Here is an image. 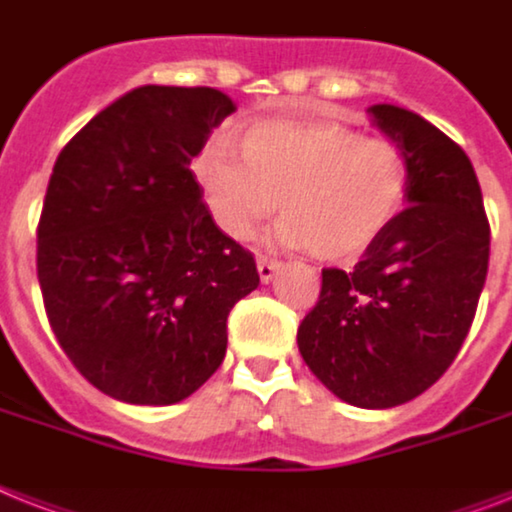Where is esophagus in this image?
<instances>
[{
    "instance_id": "34e87169",
    "label": "esophagus",
    "mask_w": 512,
    "mask_h": 512,
    "mask_svg": "<svg viewBox=\"0 0 512 512\" xmlns=\"http://www.w3.org/2000/svg\"><path fill=\"white\" fill-rule=\"evenodd\" d=\"M281 263L273 260V257H257V273H260V281H270V278L276 276Z\"/></svg>"
}]
</instances>
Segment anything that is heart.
Here are the masks:
<instances>
[{
    "instance_id": "heart-1",
    "label": "heart",
    "mask_w": 512,
    "mask_h": 512,
    "mask_svg": "<svg viewBox=\"0 0 512 512\" xmlns=\"http://www.w3.org/2000/svg\"><path fill=\"white\" fill-rule=\"evenodd\" d=\"M207 144L194 178L223 234L249 239L278 205L284 247H313L323 260H352L389 231L407 202V157L392 139L363 136L336 120L265 118Z\"/></svg>"
}]
</instances>
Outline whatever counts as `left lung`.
Masks as SVG:
<instances>
[{
    "label": "left lung",
    "instance_id": "obj_1",
    "mask_svg": "<svg viewBox=\"0 0 512 512\" xmlns=\"http://www.w3.org/2000/svg\"><path fill=\"white\" fill-rule=\"evenodd\" d=\"M407 157V207L355 270L323 268L297 328L299 355L328 392L368 410L415 400L463 347L489 268V220L471 160L429 120L368 107Z\"/></svg>",
    "mask_w": 512,
    "mask_h": 512
}]
</instances>
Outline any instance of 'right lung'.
<instances>
[{
    "label": "right lung",
    "instance_id": "obj_1",
    "mask_svg": "<svg viewBox=\"0 0 512 512\" xmlns=\"http://www.w3.org/2000/svg\"><path fill=\"white\" fill-rule=\"evenodd\" d=\"M236 110L207 86H139L65 144L39 220L41 297L57 342L99 392L173 405L226 357L231 307L260 284L191 173Z\"/></svg>",
    "mask_w": 512,
    "mask_h": 512
}]
</instances>
